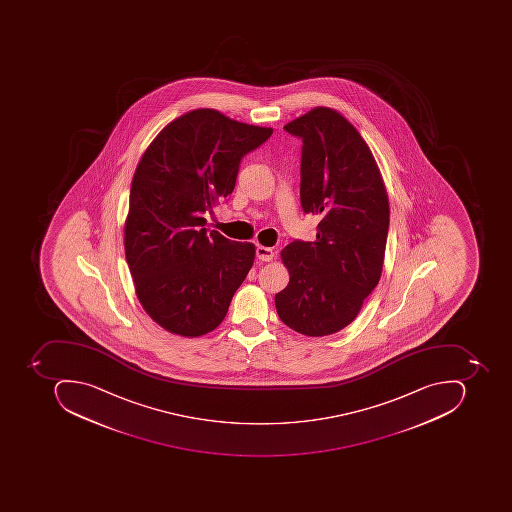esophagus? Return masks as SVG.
Wrapping results in <instances>:
<instances>
[{
  "mask_svg": "<svg viewBox=\"0 0 512 512\" xmlns=\"http://www.w3.org/2000/svg\"><path fill=\"white\" fill-rule=\"evenodd\" d=\"M257 258L261 261H271L274 258V251L266 246H257Z\"/></svg>",
  "mask_w": 512,
  "mask_h": 512,
  "instance_id": "34e87169",
  "label": "esophagus"
}]
</instances>
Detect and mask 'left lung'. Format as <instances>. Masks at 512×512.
<instances>
[{
    "instance_id": "left-lung-1",
    "label": "left lung",
    "mask_w": 512,
    "mask_h": 512,
    "mask_svg": "<svg viewBox=\"0 0 512 512\" xmlns=\"http://www.w3.org/2000/svg\"><path fill=\"white\" fill-rule=\"evenodd\" d=\"M303 140L301 206L320 215L315 241L281 251L289 283L275 295L278 317L308 337L355 320L385 261L389 200L377 161L354 124L331 107H314L284 126Z\"/></svg>"
}]
</instances>
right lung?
Segmentation results:
<instances>
[{"instance_id": "1", "label": "right lung", "mask_w": 512, "mask_h": 512, "mask_svg": "<svg viewBox=\"0 0 512 512\" xmlns=\"http://www.w3.org/2000/svg\"><path fill=\"white\" fill-rule=\"evenodd\" d=\"M271 135V127L195 109L144 151L132 178L124 252L141 306L167 332L214 331L251 271L254 244L208 232L203 215L232 194L241 158Z\"/></svg>"}]
</instances>
